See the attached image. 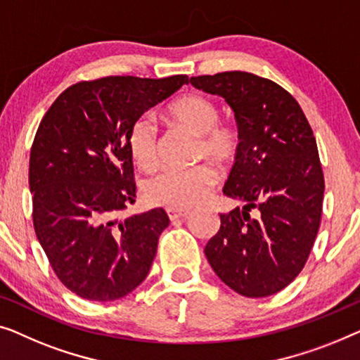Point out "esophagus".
I'll use <instances>...</instances> for the list:
<instances>
[{"label":"esophagus","instance_id":"esophagus-1","mask_svg":"<svg viewBox=\"0 0 360 360\" xmlns=\"http://www.w3.org/2000/svg\"><path fill=\"white\" fill-rule=\"evenodd\" d=\"M189 210H176V209H168V215L171 220H178V219H186L189 215Z\"/></svg>","mask_w":360,"mask_h":360}]
</instances>
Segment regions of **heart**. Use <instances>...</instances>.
<instances>
[{
	"label": "heart",
	"mask_w": 360,
	"mask_h": 360,
	"mask_svg": "<svg viewBox=\"0 0 360 360\" xmlns=\"http://www.w3.org/2000/svg\"><path fill=\"white\" fill-rule=\"evenodd\" d=\"M176 122L200 135V155L230 165L241 148V134L235 125L220 122L215 101L202 94H186L168 105ZM129 150L141 169H153L158 163V127L150 115H140L129 130ZM219 182L215 166L202 163L192 168L165 169L145 186L151 204L184 210L200 204Z\"/></svg>",
	"instance_id": "1"
}]
</instances>
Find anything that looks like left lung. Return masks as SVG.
I'll return each mask as SVG.
<instances>
[{
  "label": "left lung",
  "instance_id": "8db88e82",
  "mask_svg": "<svg viewBox=\"0 0 360 360\" xmlns=\"http://www.w3.org/2000/svg\"><path fill=\"white\" fill-rule=\"evenodd\" d=\"M189 81L226 101L241 134L224 194L245 205L220 214L207 261L240 295H272L300 274L320 229L325 178L315 135L293 96L274 81L246 72Z\"/></svg>",
  "mask_w": 360,
  "mask_h": 360
}]
</instances>
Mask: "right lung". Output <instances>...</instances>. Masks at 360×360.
<instances>
[{
	"label": "right lung",
	"instance_id": "1",
	"mask_svg": "<svg viewBox=\"0 0 360 360\" xmlns=\"http://www.w3.org/2000/svg\"><path fill=\"white\" fill-rule=\"evenodd\" d=\"M187 81H81L39 125L29 161L35 235L58 279L81 298L117 300L148 276L169 219L163 209L117 219L135 202L129 130Z\"/></svg>",
	"mask_w": 360,
	"mask_h": 360
}]
</instances>
